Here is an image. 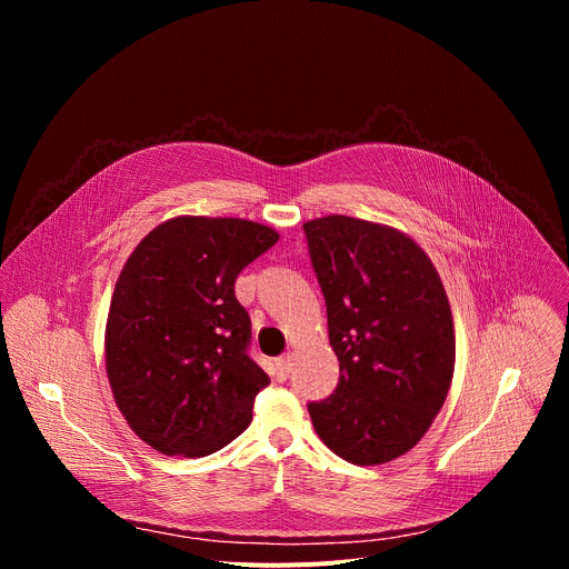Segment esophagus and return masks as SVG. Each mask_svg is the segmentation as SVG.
<instances>
[{
  "instance_id": "esophagus-1",
  "label": "esophagus",
  "mask_w": 569,
  "mask_h": 569,
  "mask_svg": "<svg viewBox=\"0 0 569 569\" xmlns=\"http://www.w3.org/2000/svg\"><path fill=\"white\" fill-rule=\"evenodd\" d=\"M290 369H292V356H290V353H286V356H281V358L274 360V376H277L279 382L288 380Z\"/></svg>"
}]
</instances>
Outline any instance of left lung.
<instances>
[{"instance_id": "obj_1", "label": "left lung", "mask_w": 569, "mask_h": 569, "mask_svg": "<svg viewBox=\"0 0 569 569\" xmlns=\"http://www.w3.org/2000/svg\"><path fill=\"white\" fill-rule=\"evenodd\" d=\"M340 362L333 396L310 402L319 439L356 466L412 450L455 373V321L441 277L405 231L353 216L303 222Z\"/></svg>"}]
</instances>
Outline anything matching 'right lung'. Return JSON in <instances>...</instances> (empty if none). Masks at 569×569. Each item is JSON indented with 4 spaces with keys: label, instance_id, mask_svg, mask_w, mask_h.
<instances>
[{
    "label": "right lung",
    "instance_id": "1",
    "mask_svg": "<svg viewBox=\"0 0 569 569\" xmlns=\"http://www.w3.org/2000/svg\"><path fill=\"white\" fill-rule=\"evenodd\" d=\"M279 240L246 218L178 216L128 257L106 321V371L130 430L161 455L204 457L252 423L268 373L246 353L238 272Z\"/></svg>",
    "mask_w": 569,
    "mask_h": 569
}]
</instances>
